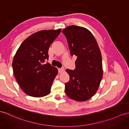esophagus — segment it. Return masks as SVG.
Listing matches in <instances>:
<instances>
[{"label":"esophagus","instance_id":"obj_1","mask_svg":"<svg viewBox=\"0 0 129 129\" xmlns=\"http://www.w3.org/2000/svg\"><path fill=\"white\" fill-rule=\"evenodd\" d=\"M58 72L59 73H63L64 71V69L63 68H58Z\"/></svg>","mask_w":129,"mask_h":129}]
</instances>
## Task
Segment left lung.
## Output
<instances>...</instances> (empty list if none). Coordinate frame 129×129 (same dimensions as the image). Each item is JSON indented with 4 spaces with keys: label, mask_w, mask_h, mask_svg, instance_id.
Returning a JSON list of instances; mask_svg holds the SVG:
<instances>
[{
    "label": "left lung",
    "mask_w": 129,
    "mask_h": 129,
    "mask_svg": "<svg viewBox=\"0 0 129 129\" xmlns=\"http://www.w3.org/2000/svg\"><path fill=\"white\" fill-rule=\"evenodd\" d=\"M72 56L75 55V69L66 72L70 75L65 92L72 100L85 101L95 95L103 76L101 51L93 34L86 28L70 26L63 29Z\"/></svg>",
    "instance_id": "8db88e82"
}]
</instances>
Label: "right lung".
<instances>
[{
	"instance_id": "right-lung-1",
	"label": "right lung",
	"mask_w": 129,
	"mask_h": 129,
	"mask_svg": "<svg viewBox=\"0 0 129 129\" xmlns=\"http://www.w3.org/2000/svg\"><path fill=\"white\" fill-rule=\"evenodd\" d=\"M61 29L44 30L34 33L25 39L12 61L15 77L27 95L41 97L49 95L57 69L49 63V48L61 33Z\"/></svg>"
}]
</instances>
